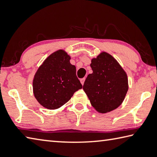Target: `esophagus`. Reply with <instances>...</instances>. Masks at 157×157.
Wrapping results in <instances>:
<instances>
[{"label":"esophagus","mask_w":157,"mask_h":157,"mask_svg":"<svg viewBox=\"0 0 157 157\" xmlns=\"http://www.w3.org/2000/svg\"><path fill=\"white\" fill-rule=\"evenodd\" d=\"M80 81H81V84L83 85V84H84V82H85V78H81V80H80Z\"/></svg>","instance_id":"34e87169"}]
</instances>
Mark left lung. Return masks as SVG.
<instances>
[{"instance_id": "1", "label": "left lung", "mask_w": 157, "mask_h": 157, "mask_svg": "<svg viewBox=\"0 0 157 157\" xmlns=\"http://www.w3.org/2000/svg\"><path fill=\"white\" fill-rule=\"evenodd\" d=\"M90 66L93 72L87 76L82 89L91 105L101 113L117 109L128 90L126 72L113 56L106 52L93 58Z\"/></svg>"}]
</instances>
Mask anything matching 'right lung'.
I'll use <instances>...</instances> for the list:
<instances>
[{"instance_id":"right-lung-1","label":"right lung","mask_w":157,"mask_h":157,"mask_svg":"<svg viewBox=\"0 0 157 157\" xmlns=\"http://www.w3.org/2000/svg\"><path fill=\"white\" fill-rule=\"evenodd\" d=\"M70 59L66 51L59 50L49 55L35 73L33 94L44 107L51 110L60 108L82 87Z\"/></svg>"}]
</instances>
